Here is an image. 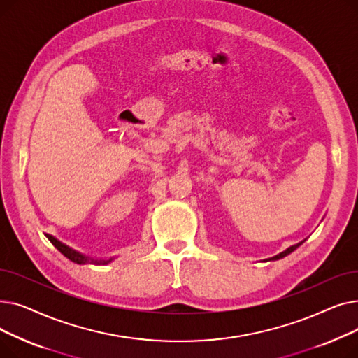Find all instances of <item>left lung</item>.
Wrapping results in <instances>:
<instances>
[{
	"mask_svg": "<svg viewBox=\"0 0 358 358\" xmlns=\"http://www.w3.org/2000/svg\"><path fill=\"white\" fill-rule=\"evenodd\" d=\"M303 242H305V241H302V242H299V243H296V245H292L290 248H287V250H286V251H283V252H280V254H277L275 257L270 258L268 261H275V259H280V258H285L286 255H289L290 252H293V251H294V250H296L297 247H300V245H302V243H303Z\"/></svg>",
	"mask_w": 358,
	"mask_h": 358,
	"instance_id": "left-lung-1",
	"label": "left lung"
}]
</instances>
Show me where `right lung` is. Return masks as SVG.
<instances>
[{
  "label": "right lung",
  "instance_id": "add662e5",
  "mask_svg": "<svg viewBox=\"0 0 358 358\" xmlns=\"http://www.w3.org/2000/svg\"><path fill=\"white\" fill-rule=\"evenodd\" d=\"M46 238L53 243L55 248H58V251H61V254H64L72 262H77V264H87V262H90V264H96V266H106V264H108V262L113 261V258H110V259H96V258L87 257V255H84L78 251L69 248L68 245H65V243H62L61 241H58L55 236H52L49 234H46Z\"/></svg>",
  "mask_w": 358,
  "mask_h": 358
}]
</instances>
